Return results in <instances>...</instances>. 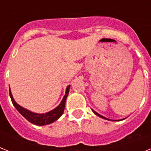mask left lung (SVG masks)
<instances>
[{
	"mask_svg": "<svg viewBox=\"0 0 151 151\" xmlns=\"http://www.w3.org/2000/svg\"><path fill=\"white\" fill-rule=\"evenodd\" d=\"M92 110H93V112L94 113H95L96 115V116H99V117L100 118H103V119H106V120H112V121H117V120H113V119H108V118H106V117H105V116H102V115H100V114H99V113H96V112L95 111V110H93V109H92ZM123 119H118V121H120V120H123Z\"/></svg>",
	"mask_w": 151,
	"mask_h": 151,
	"instance_id": "1",
	"label": "left lung"
}]
</instances>
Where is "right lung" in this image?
I'll use <instances>...</instances> for the list:
<instances>
[{
    "label": "right lung",
    "instance_id": "right-lung-1",
    "mask_svg": "<svg viewBox=\"0 0 151 151\" xmlns=\"http://www.w3.org/2000/svg\"><path fill=\"white\" fill-rule=\"evenodd\" d=\"M69 89H70V85L67 86L66 89H65V96H63V99H62V101H61L60 104L57 107H55V109H52V110L47 112L45 113H34V112L30 111L28 109L24 108L22 106H20L19 104H17L15 102V100L14 99L11 89H9V93L10 97H11L13 105L14 106V107L17 109V111L19 112L27 120H28L30 123H33V124H35V125L38 126H44L54 123L55 121H56L63 114L65 106V101H66L67 96L68 95Z\"/></svg>",
    "mask_w": 151,
    "mask_h": 151
}]
</instances>
